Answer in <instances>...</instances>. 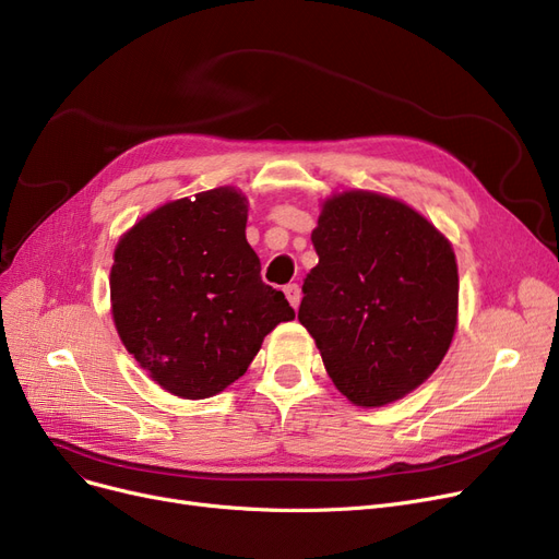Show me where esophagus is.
<instances>
[{
    "mask_svg": "<svg viewBox=\"0 0 559 559\" xmlns=\"http://www.w3.org/2000/svg\"><path fill=\"white\" fill-rule=\"evenodd\" d=\"M285 297H287V301H289V306H293L295 310L299 308V304H301V287L297 285V283H289V285H285Z\"/></svg>",
    "mask_w": 559,
    "mask_h": 559,
    "instance_id": "1",
    "label": "esophagus"
}]
</instances>
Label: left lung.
<instances>
[{
    "label": "left lung",
    "instance_id": "left-lung-1",
    "mask_svg": "<svg viewBox=\"0 0 559 559\" xmlns=\"http://www.w3.org/2000/svg\"><path fill=\"white\" fill-rule=\"evenodd\" d=\"M310 239L320 262L304 281L299 322L337 391L366 408L416 391L456 331L450 239L411 205L362 189L329 197Z\"/></svg>",
    "mask_w": 559,
    "mask_h": 559
}]
</instances>
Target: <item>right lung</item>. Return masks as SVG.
I'll return each mask as SVG.
<instances>
[{"label":"right lung","instance_id":"1","mask_svg":"<svg viewBox=\"0 0 559 559\" xmlns=\"http://www.w3.org/2000/svg\"><path fill=\"white\" fill-rule=\"evenodd\" d=\"M235 187L159 205L120 235L109 274L126 349L166 393L205 400L247 372L264 335L295 320L264 285Z\"/></svg>","mask_w":559,"mask_h":559}]
</instances>
